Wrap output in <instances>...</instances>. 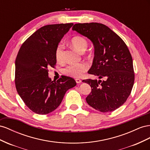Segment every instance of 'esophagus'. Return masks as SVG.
I'll return each mask as SVG.
<instances>
[{
	"mask_svg": "<svg viewBox=\"0 0 150 150\" xmlns=\"http://www.w3.org/2000/svg\"><path fill=\"white\" fill-rule=\"evenodd\" d=\"M75 81H76V83H80L81 82H82V80H80V79H75Z\"/></svg>",
	"mask_w": 150,
	"mask_h": 150,
	"instance_id": "obj_1",
	"label": "esophagus"
}]
</instances>
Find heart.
I'll use <instances>...</instances> for the list:
<instances>
[{"mask_svg":"<svg viewBox=\"0 0 150 150\" xmlns=\"http://www.w3.org/2000/svg\"><path fill=\"white\" fill-rule=\"evenodd\" d=\"M70 44L73 48L80 53H83L88 47V42L82 36H75L70 41ZM55 57L59 62L63 61L64 47L62 44H59L55 51ZM88 66L87 63L81 62L78 63H71L67 65L63 69V73L65 75L71 77H80L84 72L88 70Z\"/></svg>","mask_w":150,"mask_h":150,"instance_id":"heart-1","label":"heart"}]
</instances>
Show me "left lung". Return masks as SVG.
I'll list each match as a JSON object with an SVG mask.
<instances>
[{
	"label": "left lung",
	"mask_w": 150,
	"mask_h": 150,
	"mask_svg": "<svg viewBox=\"0 0 150 150\" xmlns=\"http://www.w3.org/2000/svg\"><path fill=\"white\" fill-rule=\"evenodd\" d=\"M72 30L92 42L94 57L88 73L104 79L82 80L92 88L87 102L102 112L117 109L126 101L134 85L133 64L127 46L116 33L100 23L75 24Z\"/></svg>",
	"instance_id": "obj_1"
}]
</instances>
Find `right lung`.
Returning <instances> with one entry per match:
<instances>
[{
	"mask_svg": "<svg viewBox=\"0 0 150 150\" xmlns=\"http://www.w3.org/2000/svg\"><path fill=\"white\" fill-rule=\"evenodd\" d=\"M73 23L42 26L24 41L15 62V83L18 93L33 112L47 114L61 104L66 92L76 85L74 79L62 76L52 81L48 68L54 67L55 51Z\"/></svg>",
	"mask_w": 150,
	"mask_h": 150,
	"instance_id": "add662e5",
	"label": "right lung"
}]
</instances>
